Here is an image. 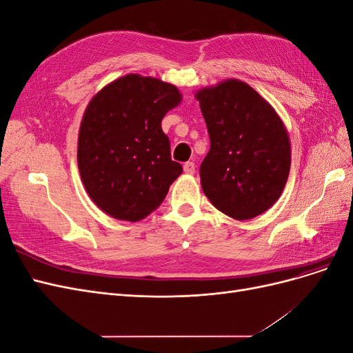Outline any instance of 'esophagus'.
<instances>
[{"label": "esophagus", "mask_w": 353, "mask_h": 353, "mask_svg": "<svg viewBox=\"0 0 353 353\" xmlns=\"http://www.w3.org/2000/svg\"><path fill=\"white\" fill-rule=\"evenodd\" d=\"M184 172L187 175H193L196 172V165L193 162H187L184 163Z\"/></svg>", "instance_id": "obj_1"}]
</instances>
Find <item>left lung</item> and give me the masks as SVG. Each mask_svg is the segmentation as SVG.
<instances>
[{"label":"left lung","mask_w":353,"mask_h":353,"mask_svg":"<svg viewBox=\"0 0 353 353\" xmlns=\"http://www.w3.org/2000/svg\"><path fill=\"white\" fill-rule=\"evenodd\" d=\"M210 148L200 166L203 193L218 210L244 221L280 199L292 147L279 113L250 85L225 79L196 92Z\"/></svg>","instance_id":"1"}]
</instances>
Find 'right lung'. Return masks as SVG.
<instances>
[{
    "label": "right lung",
    "instance_id": "right-lung-1",
    "mask_svg": "<svg viewBox=\"0 0 353 353\" xmlns=\"http://www.w3.org/2000/svg\"><path fill=\"white\" fill-rule=\"evenodd\" d=\"M181 100L175 85L130 73L88 103L79 128L78 168L88 196L109 216L144 219L183 174L162 131L165 114Z\"/></svg>",
    "mask_w": 353,
    "mask_h": 353
}]
</instances>
